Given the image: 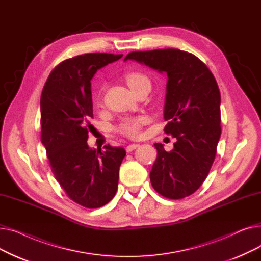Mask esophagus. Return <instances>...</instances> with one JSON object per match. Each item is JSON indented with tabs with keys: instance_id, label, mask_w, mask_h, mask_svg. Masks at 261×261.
Masks as SVG:
<instances>
[{
	"instance_id": "34e87169",
	"label": "esophagus",
	"mask_w": 261,
	"mask_h": 261,
	"mask_svg": "<svg viewBox=\"0 0 261 261\" xmlns=\"http://www.w3.org/2000/svg\"><path fill=\"white\" fill-rule=\"evenodd\" d=\"M139 146H140L139 144H131V145H128V146H127V148H126L127 152H132L133 150H135V149L138 148Z\"/></svg>"
}]
</instances>
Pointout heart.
<instances>
[{
	"label": "heart",
	"mask_w": 261,
	"mask_h": 261,
	"mask_svg": "<svg viewBox=\"0 0 261 261\" xmlns=\"http://www.w3.org/2000/svg\"><path fill=\"white\" fill-rule=\"evenodd\" d=\"M126 82L128 86L131 88L133 92H138L145 86H150V79L147 75L141 72H130L125 76ZM102 96L99 93L97 101L98 103L101 102ZM145 117H128L122 119L119 125L117 126V131L123 135L129 136V138H136L140 134L141 127L145 122Z\"/></svg>",
	"instance_id": "b5f03b06"
}]
</instances>
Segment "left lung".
Wrapping results in <instances>:
<instances>
[{
	"instance_id": "8db88e82",
	"label": "left lung",
	"mask_w": 261,
	"mask_h": 261,
	"mask_svg": "<svg viewBox=\"0 0 261 261\" xmlns=\"http://www.w3.org/2000/svg\"><path fill=\"white\" fill-rule=\"evenodd\" d=\"M135 60L167 74L164 128L176 139L167 152L155 143L158 158L150 171L153 188L177 200L194 194L206 179L221 135V96L217 81L195 55L176 48L132 51Z\"/></svg>"
}]
</instances>
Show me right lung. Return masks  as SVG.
Listing matches in <instances>:
<instances>
[{
  "mask_svg": "<svg viewBox=\"0 0 261 261\" xmlns=\"http://www.w3.org/2000/svg\"><path fill=\"white\" fill-rule=\"evenodd\" d=\"M122 55L85 54L62 61L48 76L40 99L41 142L51 171L71 200L87 208L101 207L116 194L121 147L92 149L91 80L99 68Z\"/></svg>",
  "mask_w": 261,
  "mask_h": 261,
  "instance_id": "obj_1",
  "label": "right lung"
}]
</instances>
